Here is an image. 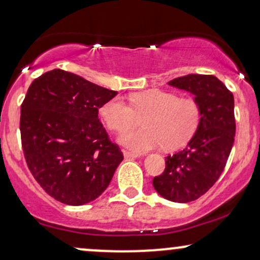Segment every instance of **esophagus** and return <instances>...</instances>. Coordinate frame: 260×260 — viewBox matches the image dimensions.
Returning <instances> with one entry per match:
<instances>
[{
	"mask_svg": "<svg viewBox=\"0 0 260 260\" xmlns=\"http://www.w3.org/2000/svg\"><path fill=\"white\" fill-rule=\"evenodd\" d=\"M122 154H124V158L126 159H134V158H138L139 154L136 153H133V152H129V151H122Z\"/></svg>",
	"mask_w": 260,
	"mask_h": 260,
	"instance_id": "obj_1",
	"label": "esophagus"
}]
</instances>
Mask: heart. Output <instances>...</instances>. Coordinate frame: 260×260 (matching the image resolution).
Instances as JSON below:
<instances>
[{"label":"heart","instance_id":"obj_1","mask_svg":"<svg viewBox=\"0 0 260 260\" xmlns=\"http://www.w3.org/2000/svg\"><path fill=\"white\" fill-rule=\"evenodd\" d=\"M133 107L125 99L108 101L101 109V116L109 129L121 131L142 116L144 128L124 131L118 141L135 152L153 148L169 150L180 147L190 140L200 122V107L193 98H179L171 92L151 89L131 97Z\"/></svg>","mask_w":260,"mask_h":260}]
</instances>
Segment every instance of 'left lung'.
Returning a JSON list of instances; mask_svg holds the SVG:
<instances>
[{
    "label": "left lung",
    "instance_id": "obj_1",
    "mask_svg": "<svg viewBox=\"0 0 260 260\" xmlns=\"http://www.w3.org/2000/svg\"><path fill=\"white\" fill-rule=\"evenodd\" d=\"M168 84L194 95L200 122L184 150L166 157L165 172L152 184L165 199L189 203L205 194L223 172L235 141V99L211 75H186Z\"/></svg>",
    "mask_w": 260,
    "mask_h": 260
}]
</instances>
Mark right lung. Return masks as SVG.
Segmentation results:
<instances>
[{"label":"right lung","instance_id":"add662e5","mask_svg":"<svg viewBox=\"0 0 260 260\" xmlns=\"http://www.w3.org/2000/svg\"><path fill=\"white\" fill-rule=\"evenodd\" d=\"M118 94L55 69L36 78L20 107V138L31 174L66 205L95 200L109 185L122 153L108 139L98 109Z\"/></svg>","mask_w":260,"mask_h":260}]
</instances>
